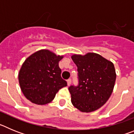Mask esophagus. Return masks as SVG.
I'll return each instance as SVG.
<instances>
[{
    "mask_svg": "<svg viewBox=\"0 0 134 134\" xmlns=\"http://www.w3.org/2000/svg\"><path fill=\"white\" fill-rule=\"evenodd\" d=\"M71 82H72V80H71L70 79H69L68 80H67V83H68V86H70V85H71Z\"/></svg>",
    "mask_w": 134,
    "mask_h": 134,
    "instance_id": "1",
    "label": "esophagus"
}]
</instances>
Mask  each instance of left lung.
<instances>
[{
	"label": "left lung",
	"mask_w": 134,
	"mask_h": 134,
	"mask_svg": "<svg viewBox=\"0 0 134 134\" xmlns=\"http://www.w3.org/2000/svg\"><path fill=\"white\" fill-rule=\"evenodd\" d=\"M77 66L79 85L68 88L71 102L81 112L99 109L113 91L116 73L113 62L96 53L71 56Z\"/></svg>",
	"instance_id": "obj_1"
}]
</instances>
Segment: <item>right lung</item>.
<instances>
[{
    "label": "right lung",
    "mask_w": 134,
    "mask_h": 134,
    "mask_svg": "<svg viewBox=\"0 0 134 134\" xmlns=\"http://www.w3.org/2000/svg\"><path fill=\"white\" fill-rule=\"evenodd\" d=\"M64 55L41 49L25 60L19 72V82L24 96L36 105L52 102L60 88L67 86L61 77L59 61Z\"/></svg>",
    "instance_id": "right-lung-1"
}]
</instances>
